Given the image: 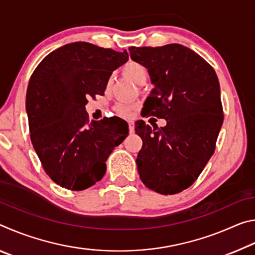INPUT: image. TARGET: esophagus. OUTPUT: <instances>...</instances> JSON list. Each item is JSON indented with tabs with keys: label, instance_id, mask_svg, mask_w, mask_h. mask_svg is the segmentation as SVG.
<instances>
[{
	"label": "esophagus",
	"instance_id": "34e87169",
	"mask_svg": "<svg viewBox=\"0 0 255 255\" xmlns=\"http://www.w3.org/2000/svg\"><path fill=\"white\" fill-rule=\"evenodd\" d=\"M129 131L130 132H133V130H135V127H133V123L132 122H129Z\"/></svg>",
	"mask_w": 255,
	"mask_h": 255
}]
</instances>
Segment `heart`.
I'll use <instances>...</instances> for the list:
<instances>
[{
  "label": "heart",
  "mask_w": 255,
  "mask_h": 255,
  "mask_svg": "<svg viewBox=\"0 0 255 255\" xmlns=\"http://www.w3.org/2000/svg\"><path fill=\"white\" fill-rule=\"evenodd\" d=\"M122 72L128 80H130L132 83H135L137 85L144 84L148 76L147 68L144 65H141L140 63L133 62V60H130V62L125 64L122 68ZM132 110L133 107L130 105H126V103H118V105L116 106V111H117L120 116H124V117H129V116L131 115Z\"/></svg>",
  "instance_id": "obj_1"
}]
</instances>
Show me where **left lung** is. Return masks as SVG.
Here are the masks:
<instances>
[{
    "label": "left lung",
    "instance_id": "obj_1",
    "mask_svg": "<svg viewBox=\"0 0 255 255\" xmlns=\"http://www.w3.org/2000/svg\"><path fill=\"white\" fill-rule=\"evenodd\" d=\"M129 53L155 86L141 116L166 120L158 129L135 123L143 139L138 173L150 190L175 195L195 182L215 152L224 122L218 77L201 56L179 44L130 47Z\"/></svg>",
    "mask_w": 255,
    "mask_h": 255
}]
</instances>
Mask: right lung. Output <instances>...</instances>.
Segmentation results:
<instances>
[{"instance_id":"1","label":"right lung","mask_w":255,"mask_h":255,"mask_svg":"<svg viewBox=\"0 0 255 255\" xmlns=\"http://www.w3.org/2000/svg\"><path fill=\"white\" fill-rule=\"evenodd\" d=\"M127 59L126 50L77 41L51 51L30 77V139L45 172L62 188L81 191L100 181L112 149L128 136L125 120L90 122L85 111L88 99L103 96L112 72Z\"/></svg>"}]
</instances>
